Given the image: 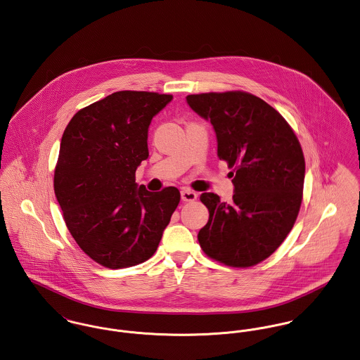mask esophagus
Masks as SVG:
<instances>
[{"instance_id":"1","label":"esophagus","mask_w":360,"mask_h":360,"mask_svg":"<svg viewBox=\"0 0 360 360\" xmlns=\"http://www.w3.org/2000/svg\"><path fill=\"white\" fill-rule=\"evenodd\" d=\"M181 198H182L184 201H193V200L197 198V194L194 193L193 191H191V189L184 188V189L181 191Z\"/></svg>"}]
</instances>
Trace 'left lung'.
<instances>
[{"mask_svg":"<svg viewBox=\"0 0 360 360\" xmlns=\"http://www.w3.org/2000/svg\"><path fill=\"white\" fill-rule=\"evenodd\" d=\"M186 103L211 122L218 158L234 167L231 202L200 195L210 211L197 236L200 247L231 267L257 264L283 243L297 218L305 174L300 142L281 113L253 94H191Z\"/></svg>","mask_w":360,"mask_h":360,"instance_id":"8db88e82","label":"left lung"}]
</instances>
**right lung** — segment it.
I'll return each instance as SVG.
<instances>
[{"label": "right lung", "mask_w": 360, "mask_h": 360, "mask_svg": "<svg viewBox=\"0 0 360 360\" xmlns=\"http://www.w3.org/2000/svg\"><path fill=\"white\" fill-rule=\"evenodd\" d=\"M172 96L123 90L74 115L60 142L55 194L83 252L108 269L148 260L179 204L174 186L149 192L136 169L149 156L148 129Z\"/></svg>", "instance_id": "right-lung-1"}]
</instances>
